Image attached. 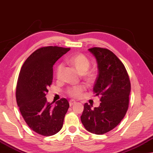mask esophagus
Returning <instances> with one entry per match:
<instances>
[{"instance_id": "34e87169", "label": "esophagus", "mask_w": 153, "mask_h": 153, "mask_svg": "<svg viewBox=\"0 0 153 153\" xmlns=\"http://www.w3.org/2000/svg\"><path fill=\"white\" fill-rule=\"evenodd\" d=\"M76 102L74 100H69V105L70 106H72V105H74Z\"/></svg>"}]
</instances>
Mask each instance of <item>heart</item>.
Returning <instances> with one entry per match:
<instances>
[{
    "mask_svg": "<svg viewBox=\"0 0 153 153\" xmlns=\"http://www.w3.org/2000/svg\"><path fill=\"white\" fill-rule=\"evenodd\" d=\"M66 62L72 66L79 74L82 75V77L87 85H91L95 81L96 78V74L94 71H88L90 67V61L85 55L78 53L66 59ZM63 66L59 64L56 68V76L59 77L61 76ZM84 91L83 87L80 85L69 88L67 93L71 97L77 98L81 95Z\"/></svg>",
    "mask_w": 153,
    "mask_h": 153,
    "instance_id": "heart-1",
    "label": "heart"
}]
</instances>
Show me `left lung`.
<instances>
[{
  "label": "left lung",
  "instance_id": "obj_1",
  "mask_svg": "<svg viewBox=\"0 0 153 153\" xmlns=\"http://www.w3.org/2000/svg\"><path fill=\"white\" fill-rule=\"evenodd\" d=\"M96 57L98 74L94 93L100 96V106L92 108L85 103L81 116L85 128L96 134H102L116 128L128 111L131 85L123 64L108 49L89 48Z\"/></svg>",
  "mask_w": 153,
  "mask_h": 153
}]
</instances>
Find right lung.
Masks as SVG:
<instances>
[{
  "instance_id": "obj_1",
  "label": "right lung",
  "mask_w": 153,
  "mask_h": 153,
  "mask_svg": "<svg viewBox=\"0 0 153 153\" xmlns=\"http://www.w3.org/2000/svg\"><path fill=\"white\" fill-rule=\"evenodd\" d=\"M70 48L42 47L29 56L23 64L17 81V105L25 121L34 132L44 136L61 130L69 103L66 98L48 102L46 95L53 78V66Z\"/></svg>"
}]
</instances>
